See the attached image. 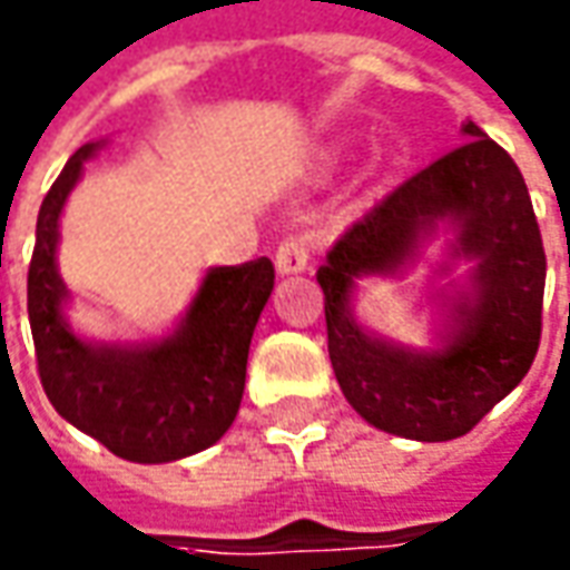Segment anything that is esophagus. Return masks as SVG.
I'll return each mask as SVG.
<instances>
[{
	"instance_id": "1",
	"label": "esophagus",
	"mask_w": 570,
	"mask_h": 570,
	"mask_svg": "<svg viewBox=\"0 0 570 570\" xmlns=\"http://www.w3.org/2000/svg\"><path fill=\"white\" fill-rule=\"evenodd\" d=\"M274 265H277L281 274H299V271L308 268V243H305V236H284L281 246H277V255H274Z\"/></svg>"
}]
</instances>
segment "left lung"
Returning <instances> with one entry per match:
<instances>
[{
  "label": "left lung",
  "mask_w": 570,
  "mask_h": 570,
  "mask_svg": "<svg viewBox=\"0 0 570 570\" xmlns=\"http://www.w3.org/2000/svg\"><path fill=\"white\" fill-rule=\"evenodd\" d=\"M459 149L399 184L350 224L317 268L327 352L350 405L377 431L443 443L474 431L537 358L543 334L546 253L514 158L478 124ZM436 219L460 227L456 252L479 258L475 302L453 306L448 346L393 347L348 312L351 281L395 269Z\"/></svg>",
  "instance_id": "1"
}]
</instances>
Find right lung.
I'll return each mask as SVG.
<instances>
[{"mask_svg": "<svg viewBox=\"0 0 570 570\" xmlns=\"http://www.w3.org/2000/svg\"><path fill=\"white\" fill-rule=\"evenodd\" d=\"M96 142L80 146L46 193L27 271V315L49 402L118 459L174 462L203 452L234 424L258 315L274 289L271 258L212 268L184 324L158 343L96 346L61 317L58 215Z\"/></svg>", "mask_w": 570, "mask_h": 570, "instance_id": "1", "label": "right lung"}]
</instances>
